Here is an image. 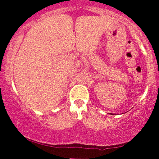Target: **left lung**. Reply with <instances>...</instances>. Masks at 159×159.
<instances>
[{
  "instance_id": "left-lung-1",
  "label": "left lung",
  "mask_w": 159,
  "mask_h": 159,
  "mask_svg": "<svg viewBox=\"0 0 159 159\" xmlns=\"http://www.w3.org/2000/svg\"><path fill=\"white\" fill-rule=\"evenodd\" d=\"M111 115H113V114H111Z\"/></svg>"
}]
</instances>
